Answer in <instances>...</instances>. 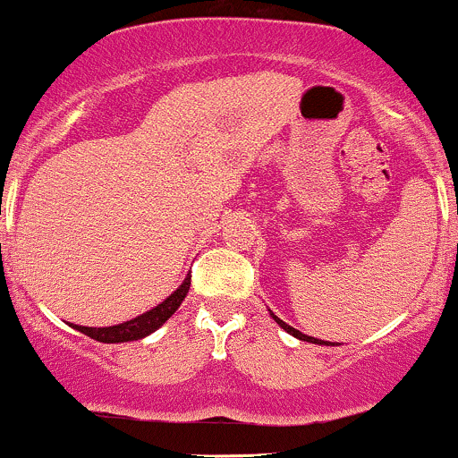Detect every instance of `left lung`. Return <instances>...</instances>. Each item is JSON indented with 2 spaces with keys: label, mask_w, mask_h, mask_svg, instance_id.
I'll use <instances>...</instances> for the list:
<instances>
[{
  "label": "left lung",
  "mask_w": 458,
  "mask_h": 458,
  "mask_svg": "<svg viewBox=\"0 0 458 458\" xmlns=\"http://www.w3.org/2000/svg\"><path fill=\"white\" fill-rule=\"evenodd\" d=\"M270 316H272V318H275V320H276V325H279L281 328H285V331H287V333H290V335H294V337H298V340H302V342H311V344H322V346H328V344H331V342H325V340H316V337H310V335H302V333H301V331H296V328H294V327L285 325V322H284V320H279V318H276V316H275V313H270Z\"/></svg>",
  "instance_id": "1"
}]
</instances>
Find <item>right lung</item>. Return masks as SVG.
I'll return each instance as SVG.
<instances>
[{
    "instance_id": "obj_1",
    "label": "right lung",
    "mask_w": 458,
    "mask_h": 458,
    "mask_svg": "<svg viewBox=\"0 0 458 458\" xmlns=\"http://www.w3.org/2000/svg\"><path fill=\"white\" fill-rule=\"evenodd\" d=\"M190 290V276H186L179 290H174L166 301L160 302L157 307H153L151 311L142 313V316L133 318L130 322H123V325L116 327H106V328H92V327H77L73 325V328H77L80 333L84 335L92 337L97 342H104V344H118V342H131V340H142L147 337L148 333H153L156 328H160L168 318L173 316L174 311L179 310L182 301L186 298Z\"/></svg>"
}]
</instances>
